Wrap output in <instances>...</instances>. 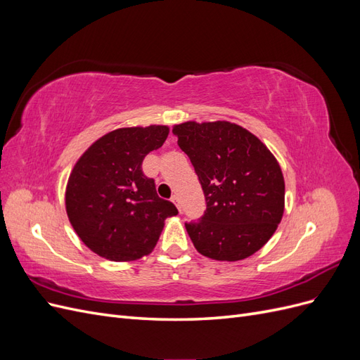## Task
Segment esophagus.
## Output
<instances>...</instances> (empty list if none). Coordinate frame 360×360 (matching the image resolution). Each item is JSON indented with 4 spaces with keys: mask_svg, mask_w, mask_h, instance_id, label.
<instances>
[{
    "mask_svg": "<svg viewBox=\"0 0 360 360\" xmlns=\"http://www.w3.org/2000/svg\"><path fill=\"white\" fill-rule=\"evenodd\" d=\"M171 201L176 204V207L179 209V212H181V207H180V201H179V197L177 195H172V198H171Z\"/></svg>",
    "mask_w": 360,
    "mask_h": 360,
    "instance_id": "obj_1",
    "label": "esophagus"
}]
</instances>
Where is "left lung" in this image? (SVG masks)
Instances as JSON below:
<instances>
[{
    "instance_id": "1",
    "label": "left lung",
    "mask_w": 360,
    "mask_h": 360,
    "mask_svg": "<svg viewBox=\"0 0 360 360\" xmlns=\"http://www.w3.org/2000/svg\"><path fill=\"white\" fill-rule=\"evenodd\" d=\"M179 147L200 179L207 209L186 224L195 249L238 261L263 248L284 214L285 181L274 153L245 127L225 120L174 124Z\"/></svg>"
}]
</instances>
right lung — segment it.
I'll use <instances>...</instances> for the list:
<instances>
[{
	"mask_svg": "<svg viewBox=\"0 0 360 360\" xmlns=\"http://www.w3.org/2000/svg\"><path fill=\"white\" fill-rule=\"evenodd\" d=\"M169 127H120L96 139L76 160L66 186L75 233L94 254L134 261L155 249L165 219L179 212L158 197L141 165L168 138Z\"/></svg>",
	"mask_w": 360,
	"mask_h": 360,
	"instance_id": "add662e5",
	"label": "right lung"
}]
</instances>
